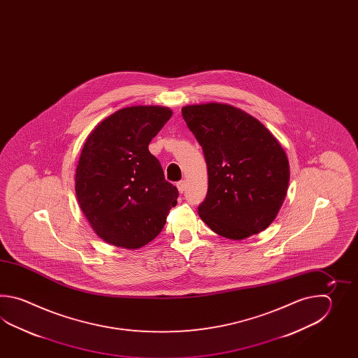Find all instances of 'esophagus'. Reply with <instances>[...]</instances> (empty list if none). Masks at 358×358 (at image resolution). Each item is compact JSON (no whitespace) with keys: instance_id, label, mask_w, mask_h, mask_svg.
Instances as JSON below:
<instances>
[{"instance_id":"34e87169","label":"esophagus","mask_w":358,"mask_h":358,"mask_svg":"<svg viewBox=\"0 0 358 358\" xmlns=\"http://www.w3.org/2000/svg\"><path fill=\"white\" fill-rule=\"evenodd\" d=\"M176 187H178V190L182 193L184 190H185V182L184 180H180V182H176Z\"/></svg>"}]
</instances>
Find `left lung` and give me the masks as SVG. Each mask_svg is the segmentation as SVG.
I'll return each mask as SVG.
<instances>
[{"mask_svg":"<svg viewBox=\"0 0 358 358\" xmlns=\"http://www.w3.org/2000/svg\"><path fill=\"white\" fill-rule=\"evenodd\" d=\"M203 150L208 189L198 206L216 234L244 239L274 221L287 194L289 162L282 145L251 115L221 103L182 108Z\"/></svg>","mask_w":358,"mask_h":358,"instance_id":"left-lung-1","label":"left lung"}]
</instances>
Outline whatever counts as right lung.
<instances>
[{
  "label": "right lung",
  "mask_w": 358,
  "mask_h": 358,
  "mask_svg": "<svg viewBox=\"0 0 358 358\" xmlns=\"http://www.w3.org/2000/svg\"><path fill=\"white\" fill-rule=\"evenodd\" d=\"M171 115L168 107H127L87 138L76 166V197L107 243L129 250L150 243L176 205L179 192L148 150Z\"/></svg>",
  "instance_id": "obj_1"
}]
</instances>
